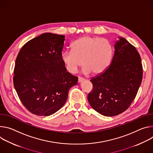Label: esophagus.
Returning <instances> with one entry per match:
<instances>
[{
    "label": "esophagus",
    "instance_id": "esophagus-1",
    "mask_svg": "<svg viewBox=\"0 0 153 153\" xmlns=\"http://www.w3.org/2000/svg\"><path fill=\"white\" fill-rule=\"evenodd\" d=\"M84 81V79L82 78H81V77H78V82L79 83V82H81L82 81Z\"/></svg>",
    "mask_w": 153,
    "mask_h": 153
}]
</instances>
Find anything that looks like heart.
Instances as JSON below:
<instances>
[{
    "instance_id": "1",
    "label": "heart",
    "mask_w": 153,
    "mask_h": 153,
    "mask_svg": "<svg viewBox=\"0 0 153 153\" xmlns=\"http://www.w3.org/2000/svg\"><path fill=\"white\" fill-rule=\"evenodd\" d=\"M112 55V47L109 41L98 37L84 36L75 41L71 51L62 52L61 58L66 70L72 74L84 65V74H102L109 66Z\"/></svg>"
}]
</instances>
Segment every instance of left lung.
<instances>
[{"label":"left lung","mask_w":153,"mask_h":153,"mask_svg":"<svg viewBox=\"0 0 153 153\" xmlns=\"http://www.w3.org/2000/svg\"><path fill=\"white\" fill-rule=\"evenodd\" d=\"M111 65L91 79L93 89L88 98L91 107L100 114L112 117L125 111L137 95L143 75L137 50L126 39L115 42Z\"/></svg>","instance_id":"1"}]
</instances>
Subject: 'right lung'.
<instances>
[{"label":"right lung","instance_id":"obj_1","mask_svg":"<svg viewBox=\"0 0 153 153\" xmlns=\"http://www.w3.org/2000/svg\"><path fill=\"white\" fill-rule=\"evenodd\" d=\"M65 36L45 33L27 42L16 58L14 86L31 113L49 116L66 102L78 78L67 72L61 58Z\"/></svg>","mask_w":153,"mask_h":153}]
</instances>
